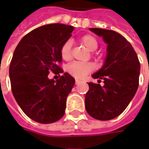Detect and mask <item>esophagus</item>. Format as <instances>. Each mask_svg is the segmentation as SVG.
<instances>
[{
	"label": "esophagus",
	"instance_id": "esophagus-1",
	"mask_svg": "<svg viewBox=\"0 0 149 149\" xmlns=\"http://www.w3.org/2000/svg\"><path fill=\"white\" fill-rule=\"evenodd\" d=\"M80 82H81V81H79V80H76V81H75V84H79Z\"/></svg>",
	"mask_w": 149,
	"mask_h": 149
}]
</instances>
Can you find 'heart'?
<instances>
[{
	"label": "heart",
	"instance_id": "obj_1",
	"mask_svg": "<svg viewBox=\"0 0 149 149\" xmlns=\"http://www.w3.org/2000/svg\"><path fill=\"white\" fill-rule=\"evenodd\" d=\"M80 41L83 45L89 51H94L98 47V42L96 37L92 35L87 34L81 37ZM60 54L65 61H68L72 59V42L70 40H66L61 47ZM93 67L90 63H81V62H72L67 66L66 70L73 77L81 79L87 74L93 71Z\"/></svg>",
	"mask_w": 149,
	"mask_h": 149
}]
</instances>
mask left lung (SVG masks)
<instances>
[{"mask_svg":"<svg viewBox=\"0 0 149 149\" xmlns=\"http://www.w3.org/2000/svg\"><path fill=\"white\" fill-rule=\"evenodd\" d=\"M107 43V58L103 67L93 75L103 80L104 85L88 83L85 109L89 115L100 120L115 118L125 111L139 85L140 61L130 43L113 30L91 28Z\"/></svg>","mask_w":149,"mask_h":149,"instance_id":"1","label":"left lung"}]
</instances>
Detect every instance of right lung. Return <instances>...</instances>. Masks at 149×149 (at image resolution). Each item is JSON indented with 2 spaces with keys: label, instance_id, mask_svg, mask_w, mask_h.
I'll list each match as a JSON object with an SVG mask.
<instances>
[{
  "label": "right lung",
  "instance_id": "add662e5",
  "mask_svg": "<svg viewBox=\"0 0 149 149\" xmlns=\"http://www.w3.org/2000/svg\"><path fill=\"white\" fill-rule=\"evenodd\" d=\"M74 28L51 24L26 34L15 49L9 66L12 93L22 111L34 121L50 124L65 114L66 99L75 84L65 72L58 80H49V72L63 73L60 49Z\"/></svg>",
  "mask_w": 149,
  "mask_h": 149
}]
</instances>
